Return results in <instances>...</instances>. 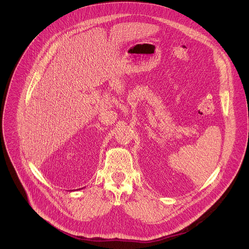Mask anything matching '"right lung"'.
Masks as SVG:
<instances>
[{"label": "right lung", "mask_w": 249, "mask_h": 249, "mask_svg": "<svg viewBox=\"0 0 249 249\" xmlns=\"http://www.w3.org/2000/svg\"><path fill=\"white\" fill-rule=\"evenodd\" d=\"M80 189H81V188H80Z\"/></svg>", "instance_id": "obj_1"}]
</instances>
